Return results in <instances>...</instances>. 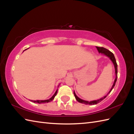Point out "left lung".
<instances>
[{
  "label": "left lung",
  "instance_id": "1",
  "mask_svg": "<svg viewBox=\"0 0 134 134\" xmlns=\"http://www.w3.org/2000/svg\"><path fill=\"white\" fill-rule=\"evenodd\" d=\"M96 48L97 50H98L99 53H101L102 54L105 55L107 56V57L110 59L111 60V62H112V63L113 64V65H114V67H115V75H116V78L115 79V80H114V83H113L112 86V88L110 90V91H109V92L107 93V94L104 96L103 97H102V98H100V99H98L97 100H91V101H88V100H83L82 99H81L80 98H79V97L77 96L75 94V92L74 91V96L75 97V98L76 99V100L78 101V102L81 103H83V104H90V105H93V104H96L97 103H98L99 102H100L101 101H102V100H103L106 97H107V96L109 94V93H110L111 92V91L112 90V89L114 88L115 84H116V81H117V63H116V59L115 58V56L114 55H113V54L112 53V52H111L110 51H109L108 50L106 49V48H105L104 47H98V46H96Z\"/></svg>",
  "mask_w": 134,
  "mask_h": 134
}]
</instances>
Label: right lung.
<instances>
[{
    "mask_svg": "<svg viewBox=\"0 0 134 134\" xmlns=\"http://www.w3.org/2000/svg\"><path fill=\"white\" fill-rule=\"evenodd\" d=\"M26 50H27V49H26ZM60 84H59V86ZM57 93H58V90H56V91L55 92V93H54V94L52 96L51 98H50V99H46V100H30V101H31V102H34V103H39V104H40V103H48V102H51V101H52V100H53L54 99V98H55V97L56 96V94H57Z\"/></svg>",
    "mask_w": 134,
    "mask_h": 134,
    "instance_id": "1",
    "label": "right lung"
}]
</instances>
